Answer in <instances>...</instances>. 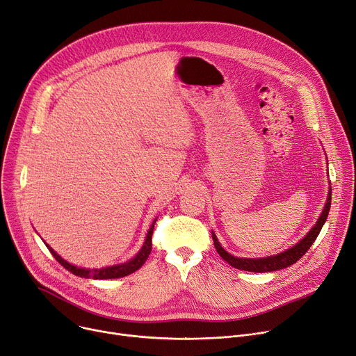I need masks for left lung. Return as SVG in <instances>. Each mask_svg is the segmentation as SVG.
Returning <instances> with one entry per match:
<instances>
[{
  "mask_svg": "<svg viewBox=\"0 0 356 356\" xmlns=\"http://www.w3.org/2000/svg\"><path fill=\"white\" fill-rule=\"evenodd\" d=\"M329 176V175H327ZM330 197H332V188L329 187V192H327V199L326 203L323 206V210L321 213V216L318 219V222L315 223V226L307 232V234L305 236L303 239H300L295 246L286 249L285 252L273 254V256H266V257H238V256H233L229 252H226L220 242L218 241L215 232H211V238H213V243H215V248L218 250V253L220 254V257L226 262L236 268L239 270H248V272H256V273H264V272H273V270H280V269H285L293 264H296L298 260L307 252L312 246V243L316 241L318 234L322 229V226L326 222V218L329 215V209H330Z\"/></svg>",
  "mask_w": 356,
  "mask_h": 356,
  "instance_id": "obj_1",
  "label": "left lung"
}]
</instances>
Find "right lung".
<instances>
[{"label":"right lung","instance_id":"1","mask_svg":"<svg viewBox=\"0 0 356 356\" xmlns=\"http://www.w3.org/2000/svg\"><path fill=\"white\" fill-rule=\"evenodd\" d=\"M157 219H154V222L152 223L147 234H146V241L141 246V249L138 250V253L131 257L129 262L120 264V265H113V266H107V268H102V269H86V268H79L68 264L67 260H64L51 246H49L45 243V246L49 248V250L51 252V254L56 257L57 262L64 266L68 272L74 273L76 276L80 277H86V279H117V277H124L136 270H138L141 266L145 265V262L147 260L150 252H152V234H153V229H154V223Z\"/></svg>","mask_w":356,"mask_h":356}]
</instances>
